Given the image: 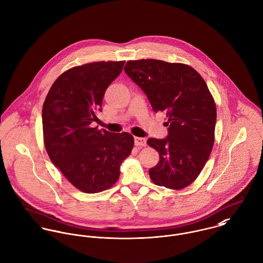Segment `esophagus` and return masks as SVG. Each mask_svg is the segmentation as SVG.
<instances>
[{"label": "esophagus", "instance_id": "34e87169", "mask_svg": "<svg viewBox=\"0 0 263 263\" xmlns=\"http://www.w3.org/2000/svg\"><path fill=\"white\" fill-rule=\"evenodd\" d=\"M135 145L140 147H145L147 145V140L145 138H135Z\"/></svg>", "mask_w": 263, "mask_h": 263}]
</instances>
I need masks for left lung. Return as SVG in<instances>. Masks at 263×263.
Returning <instances> with one entry per match:
<instances>
[{
	"instance_id": "obj_1",
	"label": "left lung",
	"mask_w": 263,
	"mask_h": 263,
	"mask_svg": "<svg viewBox=\"0 0 263 263\" xmlns=\"http://www.w3.org/2000/svg\"><path fill=\"white\" fill-rule=\"evenodd\" d=\"M124 72L145 92L153 110L167 116V138L148 140L160 155L149 170L151 179L159 186L186 187L201 172L215 142L217 109L208 85L179 63L128 61Z\"/></svg>"
}]
</instances>
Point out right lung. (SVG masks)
Returning <instances> with one entry per match:
<instances>
[{
	"label": "right lung",
	"mask_w": 263,
	"mask_h": 263,
	"mask_svg": "<svg viewBox=\"0 0 263 263\" xmlns=\"http://www.w3.org/2000/svg\"><path fill=\"white\" fill-rule=\"evenodd\" d=\"M124 63L97 62L72 68L55 80L43 103L46 152L65 177L86 193L111 187L134 147L130 134L92 125L99 120L96 113L101 111L104 93Z\"/></svg>",
	"instance_id": "1"
}]
</instances>
